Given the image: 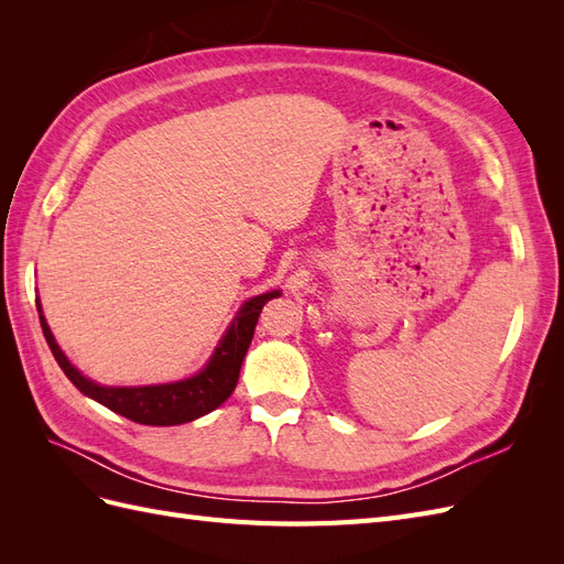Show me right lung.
Listing matches in <instances>:
<instances>
[{
	"instance_id": "right-lung-1",
	"label": "right lung",
	"mask_w": 564,
	"mask_h": 564,
	"mask_svg": "<svg viewBox=\"0 0 564 564\" xmlns=\"http://www.w3.org/2000/svg\"><path fill=\"white\" fill-rule=\"evenodd\" d=\"M278 296H280V289L245 301L240 313L235 315L230 327L226 329L224 338L218 340V346L209 357L207 367L197 371L195 377L174 381V383L129 386V388L98 386L91 379L84 377V373H79L70 365V360H67L65 352L58 348L54 334H51L46 317L42 315L40 299H37V313H40V324L51 352H54L58 367L65 371V377L75 383L79 392L108 406L110 412L122 414L135 423L178 425L214 412L216 406H220L232 395L237 379H240L245 355L253 338L256 322H259L263 305L270 299H278Z\"/></svg>"
}]
</instances>
